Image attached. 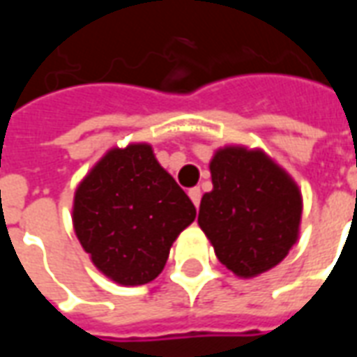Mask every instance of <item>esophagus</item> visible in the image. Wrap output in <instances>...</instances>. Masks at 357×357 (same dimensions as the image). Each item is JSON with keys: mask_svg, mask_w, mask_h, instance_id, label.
<instances>
[{"mask_svg": "<svg viewBox=\"0 0 357 357\" xmlns=\"http://www.w3.org/2000/svg\"><path fill=\"white\" fill-rule=\"evenodd\" d=\"M189 197H191V201H193L195 206H199V204H201V189H199V187L189 189Z\"/></svg>", "mask_w": 357, "mask_h": 357, "instance_id": "esophagus-1", "label": "esophagus"}]
</instances>
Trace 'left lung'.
I'll list each match as a JSON object with an SVG mask.
<instances>
[{
	"label": "left lung",
	"instance_id": "obj_1",
	"mask_svg": "<svg viewBox=\"0 0 357 357\" xmlns=\"http://www.w3.org/2000/svg\"><path fill=\"white\" fill-rule=\"evenodd\" d=\"M212 191L202 195L199 225L218 260L239 277L275 268L298 241L302 195L260 149H218L210 160Z\"/></svg>",
	"mask_w": 357,
	"mask_h": 357
}]
</instances>
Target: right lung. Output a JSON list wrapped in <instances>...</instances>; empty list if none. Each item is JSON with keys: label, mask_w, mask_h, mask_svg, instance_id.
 I'll use <instances>...</instances> for the list:
<instances>
[{"label": "right lung", "mask_w": 357, "mask_h": 357, "mask_svg": "<svg viewBox=\"0 0 357 357\" xmlns=\"http://www.w3.org/2000/svg\"><path fill=\"white\" fill-rule=\"evenodd\" d=\"M197 210L149 143L110 149L74 193L76 237L101 273L124 287L151 283Z\"/></svg>", "instance_id": "obj_1"}]
</instances>
